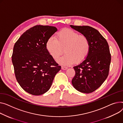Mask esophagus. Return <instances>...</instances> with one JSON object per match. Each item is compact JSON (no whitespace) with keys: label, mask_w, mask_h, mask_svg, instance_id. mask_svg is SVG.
<instances>
[{"label":"esophagus","mask_w":123,"mask_h":123,"mask_svg":"<svg viewBox=\"0 0 123 123\" xmlns=\"http://www.w3.org/2000/svg\"><path fill=\"white\" fill-rule=\"evenodd\" d=\"M61 68H62V70H67V69H68V68L67 67H64V66H62L61 67Z\"/></svg>","instance_id":"34e87169"}]
</instances>
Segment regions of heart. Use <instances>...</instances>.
Returning <instances> with one entry per match:
<instances>
[{
    "instance_id": "heart-1",
    "label": "heart",
    "mask_w": 123,
    "mask_h": 123,
    "mask_svg": "<svg viewBox=\"0 0 123 123\" xmlns=\"http://www.w3.org/2000/svg\"><path fill=\"white\" fill-rule=\"evenodd\" d=\"M46 48L54 59L62 54L65 55L57 61L64 66H69L76 62L84 61L91 50L88 38L72 29L65 28L57 32L55 37L49 38L46 43Z\"/></svg>"
}]
</instances>
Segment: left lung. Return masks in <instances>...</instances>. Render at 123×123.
I'll return each mask as SVG.
<instances>
[{
  "instance_id": "1",
  "label": "left lung",
  "mask_w": 123,
  "mask_h": 123,
  "mask_svg": "<svg viewBox=\"0 0 123 123\" xmlns=\"http://www.w3.org/2000/svg\"><path fill=\"white\" fill-rule=\"evenodd\" d=\"M70 27L86 36L91 43V50L86 58L73 67L76 74L72 83L79 92L91 93L99 88L108 76L111 58L109 45L100 32L92 27Z\"/></svg>"
}]
</instances>
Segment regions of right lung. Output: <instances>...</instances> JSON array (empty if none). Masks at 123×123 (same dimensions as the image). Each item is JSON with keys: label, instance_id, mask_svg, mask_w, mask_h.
Segmentation results:
<instances>
[{"label": "right lung", "instance_id": "1", "mask_svg": "<svg viewBox=\"0 0 123 123\" xmlns=\"http://www.w3.org/2000/svg\"><path fill=\"white\" fill-rule=\"evenodd\" d=\"M57 29L37 25L26 31L15 43L12 56L15 77L25 91L42 95L50 88L60 70L46 48V43Z\"/></svg>", "mask_w": 123, "mask_h": 123}]
</instances>
